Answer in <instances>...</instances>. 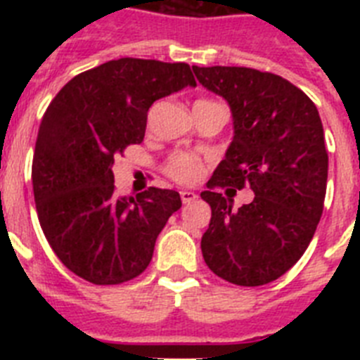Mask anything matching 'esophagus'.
<instances>
[{
	"label": "esophagus",
	"instance_id": "1",
	"mask_svg": "<svg viewBox=\"0 0 360 360\" xmlns=\"http://www.w3.org/2000/svg\"><path fill=\"white\" fill-rule=\"evenodd\" d=\"M180 198H182L184 203H191V202H195L198 196H196L193 191H180Z\"/></svg>",
	"mask_w": 360,
	"mask_h": 360
}]
</instances>
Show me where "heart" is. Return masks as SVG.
I'll return each instance as SVG.
<instances>
[{
  "instance_id": "1",
  "label": "heart",
  "mask_w": 360,
  "mask_h": 360,
  "mask_svg": "<svg viewBox=\"0 0 360 360\" xmlns=\"http://www.w3.org/2000/svg\"><path fill=\"white\" fill-rule=\"evenodd\" d=\"M165 173L178 184H193L202 174V162L189 153H174L165 164Z\"/></svg>"
}]
</instances>
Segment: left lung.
<instances>
[{
	"mask_svg": "<svg viewBox=\"0 0 360 360\" xmlns=\"http://www.w3.org/2000/svg\"><path fill=\"white\" fill-rule=\"evenodd\" d=\"M232 111L234 136L207 187L250 186L254 200L232 209L203 191L211 224L202 254L218 278L259 287L281 278L310 245L323 214L328 153L319 111L308 95L276 73L245 66H193Z\"/></svg>",
	"mask_w": 360,
	"mask_h": 360,
	"instance_id": "8db88e82",
	"label": "left lung"
}]
</instances>
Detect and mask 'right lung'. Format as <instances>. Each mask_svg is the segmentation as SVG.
I'll list each match as a JSON object with an SVG mask.
<instances>
[{
	"instance_id": "right-lung-1",
	"label": "right lung",
	"mask_w": 360,
	"mask_h": 360,
	"mask_svg": "<svg viewBox=\"0 0 360 360\" xmlns=\"http://www.w3.org/2000/svg\"><path fill=\"white\" fill-rule=\"evenodd\" d=\"M196 86L186 63L122 57L66 82L44 111L32 186L44 236L63 265L94 285H120L148 269L155 241L182 207L176 191L119 198L115 155L144 141L155 101Z\"/></svg>"
}]
</instances>
